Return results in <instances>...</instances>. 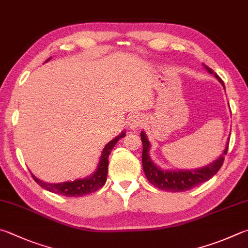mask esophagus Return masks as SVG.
I'll return each instance as SVG.
<instances>
[{"label":"esophagus","mask_w":248,"mask_h":248,"mask_svg":"<svg viewBox=\"0 0 248 248\" xmlns=\"http://www.w3.org/2000/svg\"><path fill=\"white\" fill-rule=\"evenodd\" d=\"M143 121H144V117L141 114L132 115L128 119V127L131 130H137L143 124Z\"/></svg>","instance_id":"34e87169"}]
</instances>
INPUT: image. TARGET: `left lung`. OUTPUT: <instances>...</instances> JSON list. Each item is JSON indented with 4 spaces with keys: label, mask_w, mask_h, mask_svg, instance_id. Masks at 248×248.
Returning <instances> with one entry per match:
<instances>
[{
    "label": "left lung",
    "mask_w": 248,
    "mask_h": 248,
    "mask_svg": "<svg viewBox=\"0 0 248 248\" xmlns=\"http://www.w3.org/2000/svg\"><path fill=\"white\" fill-rule=\"evenodd\" d=\"M204 68L208 71L210 75H213L224 88L223 81L219 78V76L217 74L214 73L213 69H210L209 67H207L206 65H204ZM141 140L143 144L142 165L144 173H145L147 180L150 181V183L153 184V186L160 188V190L168 192H183L191 190V188L194 186L208 181L209 179L213 178L214 175L218 172V170L221 168L224 160V156L227 155L228 152L229 142H230V138H228L226 147H224L222 155H220L219 158L213 161V163L204 166V167L196 169L170 170L160 168L159 166H157L154 161L152 160L150 156L151 143L148 141L146 133L144 131L141 132Z\"/></svg>",
    "instance_id": "1"
}]
</instances>
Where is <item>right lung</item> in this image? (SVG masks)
<instances>
[{"mask_svg": "<svg viewBox=\"0 0 248 248\" xmlns=\"http://www.w3.org/2000/svg\"><path fill=\"white\" fill-rule=\"evenodd\" d=\"M51 57L46 60L48 62ZM125 136V132L123 131L118 137L112 139L111 141L106 144L105 147L103 148L102 154L100 157V161H98L97 168L92 174L89 177H85L83 179H77L75 181H66L62 183H48L44 182L42 180L38 179L33 173H31L34 181L37 182L40 186H42L44 190L48 192L55 193V194L68 196V197H77V196H83L90 194L97 191L98 188L104 186L107 178V171H108V156L116 143L119 141L121 138Z\"/></svg>", "mask_w": 248, "mask_h": 248, "instance_id": "right-lung-1", "label": "right lung"}]
</instances>
